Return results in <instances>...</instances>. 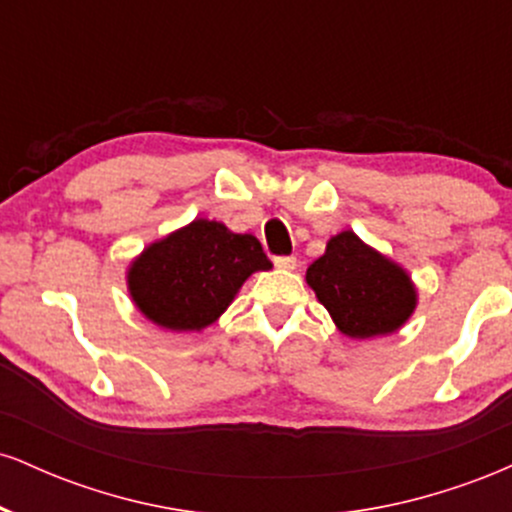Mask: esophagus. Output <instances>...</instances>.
<instances>
[{
  "label": "esophagus",
  "instance_id": "1",
  "mask_svg": "<svg viewBox=\"0 0 512 512\" xmlns=\"http://www.w3.org/2000/svg\"><path fill=\"white\" fill-rule=\"evenodd\" d=\"M274 264H276V269H284V272H293V269L298 267L296 257H276Z\"/></svg>",
  "mask_w": 512,
  "mask_h": 512
}]
</instances>
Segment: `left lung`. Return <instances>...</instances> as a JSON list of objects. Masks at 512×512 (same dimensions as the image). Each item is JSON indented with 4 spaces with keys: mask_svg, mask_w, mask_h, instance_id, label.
Masks as SVG:
<instances>
[{
    "mask_svg": "<svg viewBox=\"0 0 512 512\" xmlns=\"http://www.w3.org/2000/svg\"><path fill=\"white\" fill-rule=\"evenodd\" d=\"M317 301L349 339H375L407 325L419 291L402 264L363 243L354 231L327 240L325 255L305 272Z\"/></svg>",
    "mask_w": 512,
    "mask_h": 512,
    "instance_id": "obj_1",
    "label": "left lung"
}]
</instances>
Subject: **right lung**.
<instances>
[{
	"instance_id": "obj_1",
	"label": "right lung",
	"mask_w": 512,
	"mask_h": 512,
	"mask_svg": "<svg viewBox=\"0 0 512 512\" xmlns=\"http://www.w3.org/2000/svg\"><path fill=\"white\" fill-rule=\"evenodd\" d=\"M272 262L260 240L226 223L195 219L129 262L127 291L146 320L168 332H202L226 313L240 286Z\"/></svg>"
}]
</instances>
